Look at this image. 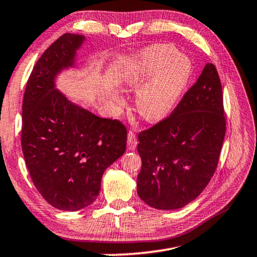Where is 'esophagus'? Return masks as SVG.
<instances>
[{
    "label": "esophagus",
    "instance_id": "esophagus-1",
    "mask_svg": "<svg viewBox=\"0 0 257 257\" xmlns=\"http://www.w3.org/2000/svg\"><path fill=\"white\" fill-rule=\"evenodd\" d=\"M127 144L129 150H135L136 145H137V138L134 132H128V140H127Z\"/></svg>",
    "mask_w": 257,
    "mask_h": 257
}]
</instances>
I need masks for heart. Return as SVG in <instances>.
Listing matches in <instances>:
<instances>
[{
	"mask_svg": "<svg viewBox=\"0 0 257 257\" xmlns=\"http://www.w3.org/2000/svg\"><path fill=\"white\" fill-rule=\"evenodd\" d=\"M192 72V63L186 56L178 54L172 44L160 43L130 56L119 71V79L129 90L137 91V112L146 121L158 122L176 108ZM113 101L117 106L124 105L119 95Z\"/></svg>",
	"mask_w": 257,
	"mask_h": 257,
	"instance_id": "1",
	"label": "heart"
}]
</instances>
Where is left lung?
Listing matches in <instances>:
<instances>
[{"label": "left lung", "instance_id": "8db88e82", "mask_svg": "<svg viewBox=\"0 0 257 257\" xmlns=\"http://www.w3.org/2000/svg\"><path fill=\"white\" fill-rule=\"evenodd\" d=\"M224 136L221 81L207 63L172 115L138 135V197L161 210L193 201L216 170Z\"/></svg>", "mask_w": 257, "mask_h": 257}]
</instances>
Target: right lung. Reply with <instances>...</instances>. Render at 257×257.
Here are the masks:
<instances>
[{"instance_id":"obj_1","label":"right lung","mask_w":257,"mask_h":257,"mask_svg":"<svg viewBox=\"0 0 257 257\" xmlns=\"http://www.w3.org/2000/svg\"><path fill=\"white\" fill-rule=\"evenodd\" d=\"M85 36L66 33L35 64L23 100L22 148L31 178L55 208L76 211L96 200L105 170L125 151L127 130L67 98L58 75L76 68Z\"/></svg>"}]
</instances>
